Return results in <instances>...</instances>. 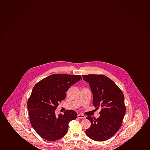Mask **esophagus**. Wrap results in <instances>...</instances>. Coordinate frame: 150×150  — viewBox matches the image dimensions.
I'll return each instance as SVG.
<instances>
[{
  "label": "esophagus",
  "mask_w": 150,
  "mask_h": 150,
  "mask_svg": "<svg viewBox=\"0 0 150 150\" xmlns=\"http://www.w3.org/2000/svg\"><path fill=\"white\" fill-rule=\"evenodd\" d=\"M78 117H79V118H83H83H85L86 117H85V115L79 114L78 115Z\"/></svg>",
  "instance_id": "34e87169"
}]
</instances>
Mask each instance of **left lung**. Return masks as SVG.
I'll return each mask as SVG.
<instances>
[{
  "instance_id": "1",
  "label": "left lung",
  "mask_w": 150,
  "mask_h": 150,
  "mask_svg": "<svg viewBox=\"0 0 150 150\" xmlns=\"http://www.w3.org/2000/svg\"><path fill=\"white\" fill-rule=\"evenodd\" d=\"M83 78L90 85L93 105L102 109L98 118L86 117L91 126L86 134L93 140L105 141L112 138L122 125L126 110L124 94L114 81L104 75H83Z\"/></svg>"
}]
</instances>
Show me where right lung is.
<instances>
[{"instance_id": "1", "label": "right lung", "mask_w": 150, "mask_h": 150, "mask_svg": "<svg viewBox=\"0 0 150 150\" xmlns=\"http://www.w3.org/2000/svg\"><path fill=\"white\" fill-rule=\"evenodd\" d=\"M82 79L80 75L54 74L37 83L28 102L31 126L41 138L48 141L60 139L66 135L69 122L77 117L74 110L55 115L59 103L65 98L70 86Z\"/></svg>"}]
</instances>
